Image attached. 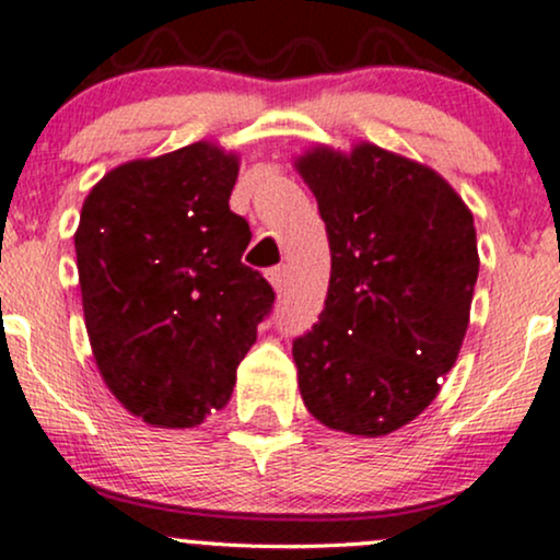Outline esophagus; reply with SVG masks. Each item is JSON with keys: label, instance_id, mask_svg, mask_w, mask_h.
I'll use <instances>...</instances> for the list:
<instances>
[{"label": "esophagus", "instance_id": "1", "mask_svg": "<svg viewBox=\"0 0 560 560\" xmlns=\"http://www.w3.org/2000/svg\"><path fill=\"white\" fill-rule=\"evenodd\" d=\"M287 266H279V268H271L268 271V281H271V287L276 289V292H281V289L287 287Z\"/></svg>", "mask_w": 560, "mask_h": 560}]
</instances>
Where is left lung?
Masks as SVG:
<instances>
[{
	"label": "left lung",
	"instance_id": "obj_1",
	"mask_svg": "<svg viewBox=\"0 0 560 560\" xmlns=\"http://www.w3.org/2000/svg\"><path fill=\"white\" fill-rule=\"evenodd\" d=\"M294 171L331 247L326 305L292 347L302 402L337 432L392 434L458 361L479 276L474 215L434 168L371 141L313 144Z\"/></svg>",
	"mask_w": 560,
	"mask_h": 560
}]
</instances>
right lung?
I'll use <instances>...</instances> for the list:
<instances>
[{"instance_id":"right-lung-1","label":"right lung","mask_w":560,"mask_h":560,"mask_svg":"<svg viewBox=\"0 0 560 560\" xmlns=\"http://www.w3.org/2000/svg\"><path fill=\"white\" fill-rule=\"evenodd\" d=\"M240 152L195 141L115 165L89 189L75 266L102 382L150 427L189 429L229 402L273 289L242 262Z\"/></svg>"}]
</instances>
